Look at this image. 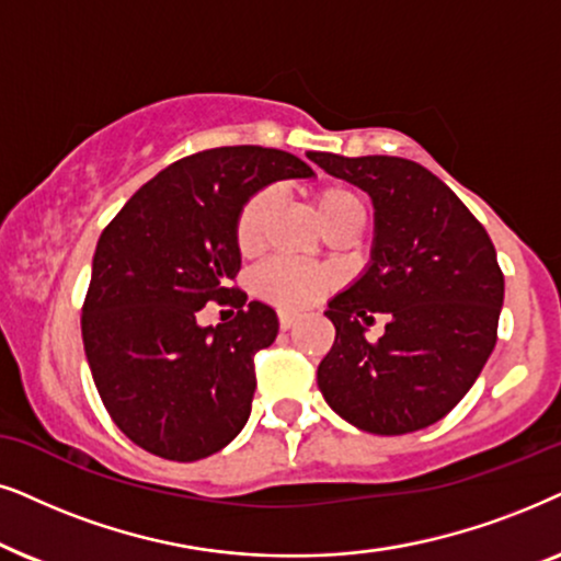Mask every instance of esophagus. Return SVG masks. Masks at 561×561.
I'll use <instances>...</instances> for the list:
<instances>
[{
    "label": "esophagus",
    "mask_w": 561,
    "mask_h": 561,
    "mask_svg": "<svg viewBox=\"0 0 561 561\" xmlns=\"http://www.w3.org/2000/svg\"><path fill=\"white\" fill-rule=\"evenodd\" d=\"M276 318H279L282 331H289V328H293L295 320H297L295 312H287V310H279V316H276Z\"/></svg>",
    "instance_id": "34e87169"
}]
</instances>
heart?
Segmentation results:
<instances>
[{"label": "heart", "instance_id": "1", "mask_svg": "<svg viewBox=\"0 0 561 561\" xmlns=\"http://www.w3.org/2000/svg\"><path fill=\"white\" fill-rule=\"evenodd\" d=\"M312 199H316L318 215L325 228H331L333 222H339L343 218H351V215H364L362 199L343 184L318 186ZM272 207L274 192L268 190V186H261V190L245 197L241 210H238L233 238L238 251H241L243 256L256 253L261 249V243H264V230L268 215H272ZM333 282L335 276L331 268L325 266L302 264V261L293 259H274L268 261L266 266L259 268L253 285H256L259 297H264L266 302L276 305V308L302 310L310 308L312 302H318L320 297L333 287Z\"/></svg>", "mask_w": 561, "mask_h": 561}]
</instances>
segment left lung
I'll return each mask as SVG.
<instances>
[{"label": "left lung", "instance_id": "left-lung-1", "mask_svg": "<svg viewBox=\"0 0 561 561\" xmlns=\"http://www.w3.org/2000/svg\"><path fill=\"white\" fill-rule=\"evenodd\" d=\"M369 192L377 236L367 274L328 305L335 341L318 367L328 405L356 428L402 436L442 421L497 341L505 282L495 245L436 174L398 156L308 153ZM388 316L386 335L363 325Z\"/></svg>", "mask_w": 561, "mask_h": 561}]
</instances>
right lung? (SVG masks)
Here are the masks:
<instances>
[{
  "label": "right lung",
  "mask_w": 561,
  "mask_h": 561,
  "mask_svg": "<svg viewBox=\"0 0 561 561\" xmlns=\"http://www.w3.org/2000/svg\"><path fill=\"white\" fill-rule=\"evenodd\" d=\"M310 174L276 148H210L159 171L102 230L81 339L104 408L140 449L197 461L249 421L253 356L279 325L268 305L245 302L236 285V215L261 186ZM207 301L230 304L237 316L199 329Z\"/></svg>",
  "instance_id": "right-lung-1"
}]
</instances>
